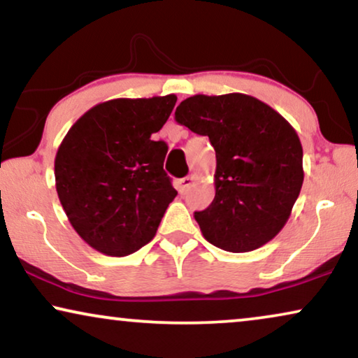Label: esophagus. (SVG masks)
I'll use <instances>...</instances> for the list:
<instances>
[{
	"label": "esophagus",
	"mask_w": 358,
	"mask_h": 358,
	"mask_svg": "<svg viewBox=\"0 0 358 358\" xmlns=\"http://www.w3.org/2000/svg\"><path fill=\"white\" fill-rule=\"evenodd\" d=\"M194 180H195L194 176H187V178L180 179L179 180V190H180V192H185V190H189L190 187H192Z\"/></svg>",
	"instance_id": "1"
}]
</instances>
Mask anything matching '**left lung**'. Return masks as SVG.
<instances>
[{
	"mask_svg": "<svg viewBox=\"0 0 358 358\" xmlns=\"http://www.w3.org/2000/svg\"><path fill=\"white\" fill-rule=\"evenodd\" d=\"M174 119L208 136L217 155L215 199L195 212L210 244L249 252L280 233L303 185V148L283 117L256 97L197 94L180 102Z\"/></svg>",
	"mask_w": 358,
	"mask_h": 358,
	"instance_id": "1",
	"label": "left lung"
}]
</instances>
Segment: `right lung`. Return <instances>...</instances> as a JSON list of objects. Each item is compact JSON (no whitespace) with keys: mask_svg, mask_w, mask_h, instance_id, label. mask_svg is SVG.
Instances as JSON below:
<instances>
[{"mask_svg":"<svg viewBox=\"0 0 358 358\" xmlns=\"http://www.w3.org/2000/svg\"><path fill=\"white\" fill-rule=\"evenodd\" d=\"M178 97L112 99L78 119L58 146L55 185L75 231L106 256L124 257L155 238L176 189L151 140Z\"/></svg>","mask_w":358,"mask_h":358,"instance_id":"obj_1","label":"right lung"}]
</instances>
